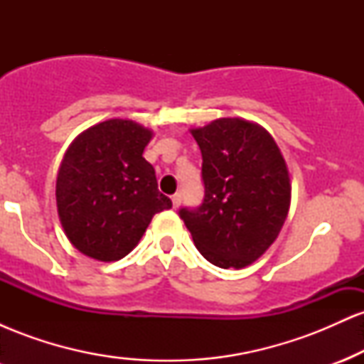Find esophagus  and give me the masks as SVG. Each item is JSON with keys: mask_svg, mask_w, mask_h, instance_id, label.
I'll return each instance as SVG.
<instances>
[{"mask_svg": "<svg viewBox=\"0 0 364 364\" xmlns=\"http://www.w3.org/2000/svg\"><path fill=\"white\" fill-rule=\"evenodd\" d=\"M171 200H173V207L178 208L179 205H181V193H174Z\"/></svg>", "mask_w": 364, "mask_h": 364, "instance_id": "1", "label": "esophagus"}]
</instances>
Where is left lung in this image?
<instances>
[{
  "label": "left lung",
  "instance_id": "left-lung-1",
  "mask_svg": "<svg viewBox=\"0 0 364 364\" xmlns=\"http://www.w3.org/2000/svg\"><path fill=\"white\" fill-rule=\"evenodd\" d=\"M191 135L202 152L205 196L179 217L205 260L243 269L274 243L289 212L286 161L272 135L252 121L220 118Z\"/></svg>",
  "mask_w": 364,
  "mask_h": 364
}]
</instances>
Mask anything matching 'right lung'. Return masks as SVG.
Returning <instances> with one entry per match:
<instances>
[{"instance_id":"1","label":"right lung","mask_w":364,"mask_h":364,"mask_svg":"<svg viewBox=\"0 0 364 364\" xmlns=\"http://www.w3.org/2000/svg\"><path fill=\"white\" fill-rule=\"evenodd\" d=\"M152 132L132 119H107L80 133L63 157L56 203L78 252L116 262L139 245L157 212L173 202L157 190L144 149Z\"/></svg>"}]
</instances>
